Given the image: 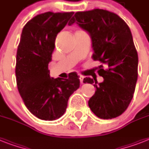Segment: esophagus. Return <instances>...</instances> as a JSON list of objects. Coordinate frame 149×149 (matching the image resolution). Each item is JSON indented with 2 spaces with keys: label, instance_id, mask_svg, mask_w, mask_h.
<instances>
[{
  "label": "esophagus",
  "instance_id": "34e87169",
  "mask_svg": "<svg viewBox=\"0 0 149 149\" xmlns=\"http://www.w3.org/2000/svg\"><path fill=\"white\" fill-rule=\"evenodd\" d=\"M84 76L80 75V76H79V80H80V83H81V84H84Z\"/></svg>",
  "mask_w": 149,
  "mask_h": 149
}]
</instances>
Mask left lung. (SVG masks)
<instances>
[{
    "instance_id": "8db88e82",
    "label": "left lung",
    "mask_w": 149,
    "mask_h": 149,
    "mask_svg": "<svg viewBox=\"0 0 149 149\" xmlns=\"http://www.w3.org/2000/svg\"><path fill=\"white\" fill-rule=\"evenodd\" d=\"M73 23L88 32L92 58L103 64L97 72L104 78L102 83L90 77L84 79V84L95 82L89 107L101 119L117 118L133 98L138 79L139 57L129 27L118 15L103 9L77 12L69 25Z\"/></svg>"
}]
</instances>
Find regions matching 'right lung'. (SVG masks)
Returning a JSON list of instances; mask_svg holds the SVG:
<instances>
[{"label":"right lung","mask_w":149,"mask_h":149,"mask_svg":"<svg viewBox=\"0 0 149 149\" xmlns=\"http://www.w3.org/2000/svg\"><path fill=\"white\" fill-rule=\"evenodd\" d=\"M74 12H45L34 17L22 30L16 57V81L25 106L41 120H54L64 114L68 100L79 87V77H50L55 41Z\"/></svg>","instance_id":"1"}]
</instances>
